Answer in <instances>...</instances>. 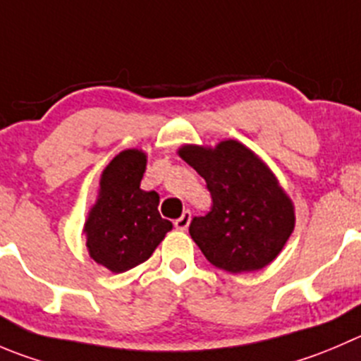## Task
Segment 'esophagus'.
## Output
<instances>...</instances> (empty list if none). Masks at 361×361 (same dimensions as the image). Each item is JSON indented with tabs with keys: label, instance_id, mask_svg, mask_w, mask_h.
I'll return each instance as SVG.
<instances>
[{
	"label": "esophagus",
	"instance_id": "obj_1",
	"mask_svg": "<svg viewBox=\"0 0 361 361\" xmlns=\"http://www.w3.org/2000/svg\"><path fill=\"white\" fill-rule=\"evenodd\" d=\"M190 220H192V213L187 209V212H183V215L174 222V227H176L178 231H187L188 226H190Z\"/></svg>",
	"mask_w": 361,
	"mask_h": 361
}]
</instances>
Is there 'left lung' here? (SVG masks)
Here are the masks:
<instances>
[{
    "mask_svg": "<svg viewBox=\"0 0 361 361\" xmlns=\"http://www.w3.org/2000/svg\"><path fill=\"white\" fill-rule=\"evenodd\" d=\"M178 155L194 167L212 194V209L188 233L204 257L227 274L268 266L295 229V204L250 148L227 139L215 148L183 145Z\"/></svg>",
    "mask_w": 361,
    "mask_h": 361,
    "instance_id": "left-lung-1",
    "label": "left lung"
}]
</instances>
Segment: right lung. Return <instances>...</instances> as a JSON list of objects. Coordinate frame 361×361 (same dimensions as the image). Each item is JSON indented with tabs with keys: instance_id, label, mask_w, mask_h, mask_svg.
Wrapping results in <instances>:
<instances>
[{
	"instance_id": "obj_1",
	"label": "right lung",
	"mask_w": 361,
	"mask_h": 361,
	"mask_svg": "<svg viewBox=\"0 0 361 361\" xmlns=\"http://www.w3.org/2000/svg\"><path fill=\"white\" fill-rule=\"evenodd\" d=\"M146 162L142 149L118 153L102 171L99 195L84 222L87 254L113 274L148 261L173 229V224L160 216L159 194L141 188Z\"/></svg>"
}]
</instances>
